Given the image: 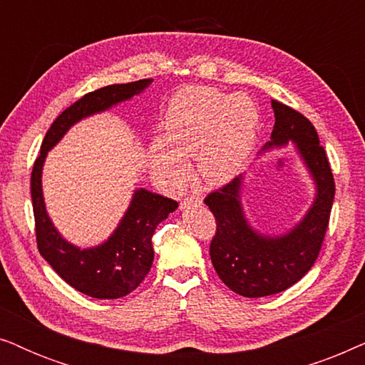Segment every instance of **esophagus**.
<instances>
[{"label": "esophagus", "instance_id": "1", "mask_svg": "<svg viewBox=\"0 0 365 365\" xmlns=\"http://www.w3.org/2000/svg\"><path fill=\"white\" fill-rule=\"evenodd\" d=\"M202 201V196L201 194H191V196H187L184 199V202H201Z\"/></svg>", "mask_w": 365, "mask_h": 365}]
</instances>
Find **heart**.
Here are the masks:
<instances>
[{"mask_svg": "<svg viewBox=\"0 0 365 365\" xmlns=\"http://www.w3.org/2000/svg\"><path fill=\"white\" fill-rule=\"evenodd\" d=\"M259 113L247 96L214 88L194 86L179 91L169 103L164 139L151 146V163L169 184L187 176V158H194L199 176L221 184L237 174L256 139Z\"/></svg>", "mask_w": 365, "mask_h": 365, "instance_id": "1", "label": "heart"}]
</instances>
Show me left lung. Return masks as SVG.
<instances>
[{
  "label": "left lung",
  "mask_w": 365,
  "mask_h": 365,
  "mask_svg": "<svg viewBox=\"0 0 365 365\" xmlns=\"http://www.w3.org/2000/svg\"><path fill=\"white\" fill-rule=\"evenodd\" d=\"M272 109L276 116L272 141L264 149L294 141L317 184L316 201L306 217L282 237L254 232L239 199L242 176L204 199L216 219V234L209 246L212 266L231 291L251 299L286 291L306 276L321 252L336 194L331 164L312 123L276 99H272Z\"/></svg>",
  "instance_id": "1"
}]
</instances>
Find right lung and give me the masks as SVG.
Returning <instances> with one entry per match:
<instances>
[{
  "label": "right lung",
  "mask_w": 365,
  "mask_h": 365,
  "mask_svg": "<svg viewBox=\"0 0 365 365\" xmlns=\"http://www.w3.org/2000/svg\"><path fill=\"white\" fill-rule=\"evenodd\" d=\"M151 81L153 79H139L126 84H111L84 94L54 119L43 139L41 153L34 161L31 201L38 251L64 282L89 297L118 299L128 296L144 281L153 266L154 231L169 212L176 211L178 202L146 189H138L123 221L106 242L93 249L74 247L59 236L44 209L41 191L44 158L79 119L126 101L141 93Z\"/></svg>",
  "instance_id": "obj_1"
}]
</instances>
